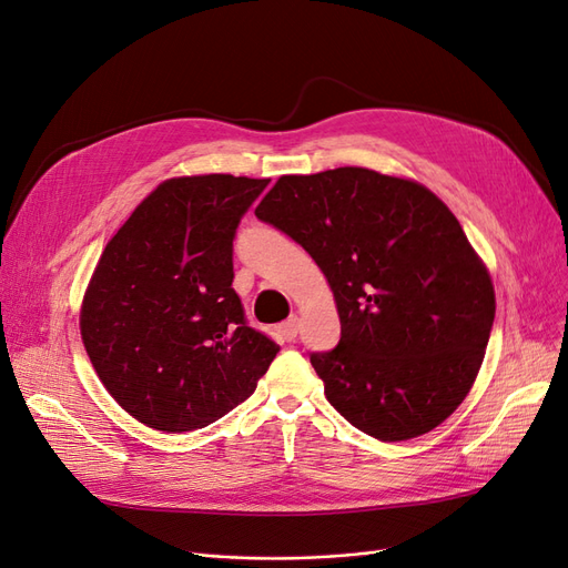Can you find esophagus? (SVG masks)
<instances>
[{
    "instance_id": "34e87169",
    "label": "esophagus",
    "mask_w": 568,
    "mask_h": 568,
    "mask_svg": "<svg viewBox=\"0 0 568 568\" xmlns=\"http://www.w3.org/2000/svg\"><path fill=\"white\" fill-rule=\"evenodd\" d=\"M298 329H301V320L296 315H291L286 322L280 324V336L284 341H294L298 336Z\"/></svg>"
}]
</instances>
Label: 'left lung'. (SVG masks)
Returning a JSON list of instances; mask_svg holds the SVG:
<instances>
[{"instance_id": "left-lung-1", "label": "left lung", "mask_w": 568, "mask_h": 568, "mask_svg": "<svg viewBox=\"0 0 568 568\" xmlns=\"http://www.w3.org/2000/svg\"><path fill=\"white\" fill-rule=\"evenodd\" d=\"M255 215L311 253L334 291L341 341L311 363L341 417L386 443L448 419L495 320L490 274L448 205L412 180L336 168L280 178Z\"/></svg>"}]
</instances>
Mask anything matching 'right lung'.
I'll return each instance as SVG.
<instances>
[{
  "label": "right lung",
  "mask_w": 568,
  "mask_h": 568,
  "mask_svg": "<svg viewBox=\"0 0 568 568\" xmlns=\"http://www.w3.org/2000/svg\"><path fill=\"white\" fill-rule=\"evenodd\" d=\"M270 180H165L101 253L80 334L101 384L165 434L225 417L255 390L280 346L246 322L232 242Z\"/></svg>",
  "instance_id": "1"
}]
</instances>
